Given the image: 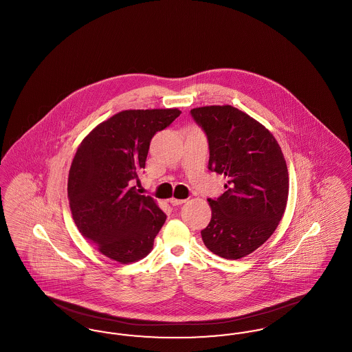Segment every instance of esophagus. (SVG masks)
<instances>
[{"mask_svg":"<svg viewBox=\"0 0 352 352\" xmlns=\"http://www.w3.org/2000/svg\"><path fill=\"white\" fill-rule=\"evenodd\" d=\"M186 199H177V198H170L168 203L173 204V206H179V204H184Z\"/></svg>","mask_w":352,"mask_h":352,"instance_id":"1","label":"esophagus"}]
</instances>
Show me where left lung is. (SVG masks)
Returning a JSON list of instances; mask_svg holds the SVG:
<instances>
[{
    "instance_id": "obj_1",
    "label": "left lung",
    "mask_w": 352,
    "mask_h": 352,
    "mask_svg": "<svg viewBox=\"0 0 352 352\" xmlns=\"http://www.w3.org/2000/svg\"><path fill=\"white\" fill-rule=\"evenodd\" d=\"M207 134L208 168L227 178L218 199H208L212 217L201 230L204 245L237 260L261 247L284 217L289 174L283 151L268 129L232 105L190 111Z\"/></svg>"
}]
</instances>
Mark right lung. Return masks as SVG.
<instances>
[{"label":"right lung","mask_w":352,"mask_h":352,"mask_svg":"<svg viewBox=\"0 0 352 352\" xmlns=\"http://www.w3.org/2000/svg\"><path fill=\"white\" fill-rule=\"evenodd\" d=\"M181 115L178 108L129 109L102 121L84 137L68 173V201L84 237L121 264L153 250L166 215L134 181L145 168L153 135Z\"/></svg>","instance_id":"1"}]
</instances>
